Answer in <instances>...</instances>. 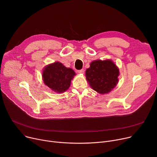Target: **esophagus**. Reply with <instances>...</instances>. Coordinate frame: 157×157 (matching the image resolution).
Returning <instances> with one entry per match:
<instances>
[{
	"mask_svg": "<svg viewBox=\"0 0 157 157\" xmlns=\"http://www.w3.org/2000/svg\"><path fill=\"white\" fill-rule=\"evenodd\" d=\"M78 72L79 74H83L84 73V69H81V70H78Z\"/></svg>",
	"mask_w": 157,
	"mask_h": 157,
	"instance_id": "34e87169",
	"label": "esophagus"
}]
</instances>
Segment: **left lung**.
I'll return each mask as SVG.
<instances>
[{
	"mask_svg": "<svg viewBox=\"0 0 157 157\" xmlns=\"http://www.w3.org/2000/svg\"><path fill=\"white\" fill-rule=\"evenodd\" d=\"M119 69L111 60H95L86 70V79L95 91L109 93L118 82Z\"/></svg>",
	"mask_w": 157,
	"mask_h": 157,
	"instance_id": "1",
	"label": "left lung"
}]
</instances>
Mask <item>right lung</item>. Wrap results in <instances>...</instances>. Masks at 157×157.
Segmentation results:
<instances>
[{"label": "right lung", "mask_w": 157, "mask_h": 157, "mask_svg": "<svg viewBox=\"0 0 157 157\" xmlns=\"http://www.w3.org/2000/svg\"><path fill=\"white\" fill-rule=\"evenodd\" d=\"M76 73L59 62L47 65L43 72L44 83L58 93L65 92L69 88L71 80Z\"/></svg>", "instance_id": "obj_1"}]
</instances>
